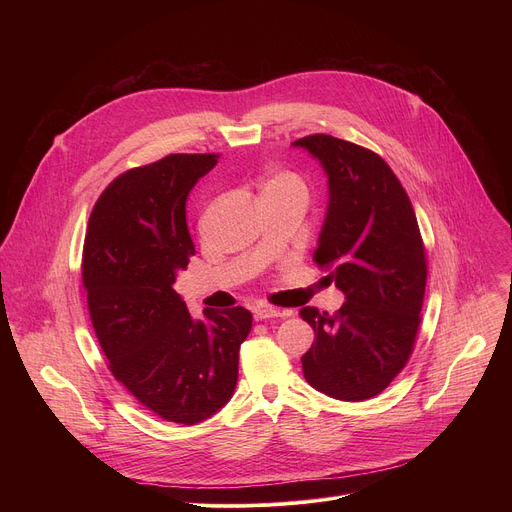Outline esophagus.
Instances as JSON below:
<instances>
[{"label": "esophagus", "instance_id": "obj_1", "mask_svg": "<svg viewBox=\"0 0 512 512\" xmlns=\"http://www.w3.org/2000/svg\"><path fill=\"white\" fill-rule=\"evenodd\" d=\"M253 316H255V320H269V318H285L289 314L285 310H277L271 306H259V308H255Z\"/></svg>", "mask_w": 512, "mask_h": 512}]
</instances>
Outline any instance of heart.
Here are the masks:
<instances>
[{"label": "heart", "mask_w": 512, "mask_h": 512, "mask_svg": "<svg viewBox=\"0 0 512 512\" xmlns=\"http://www.w3.org/2000/svg\"><path fill=\"white\" fill-rule=\"evenodd\" d=\"M261 196H304L308 198L306 182L289 170H269L261 182Z\"/></svg>", "instance_id": "obj_1"}]
</instances>
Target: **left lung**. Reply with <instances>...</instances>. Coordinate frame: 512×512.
Listing matches in <instances>:
<instances>
[{
  "label": "left lung",
  "instance_id": "left-lung-1",
  "mask_svg": "<svg viewBox=\"0 0 512 512\" xmlns=\"http://www.w3.org/2000/svg\"><path fill=\"white\" fill-rule=\"evenodd\" d=\"M320 162L328 206L314 261L346 302L336 314L302 308L314 344L306 381L340 401L379 395L413 350L425 294V249L407 192L375 152L332 135L294 141Z\"/></svg>",
  "mask_w": 512,
  "mask_h": 512
}]
</instances>
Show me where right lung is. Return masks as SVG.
Segmentation results:
<instances>
[{
  "label": "right lung",
  "mask_w": 512,
  "mask_h": 512,
  "mask_svg": "<svg viewBox=\"0 0 512 512\" xmlns=\"http://www.w3.org/2000/svg\"><path fill=\"white\" fill-rule=\"evenodd\" d=\"M214 154H172L129 170L97 200L83 251L91 322L113 377L166 421L194 425L235 393L245 308H206L194 320L176 294L194 255L186 198Z\"/></svg>",
  "instance_id": "right-lung-1"
}]
</instances>
